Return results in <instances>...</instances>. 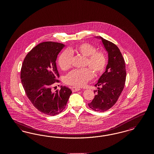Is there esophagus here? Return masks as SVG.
<instances>
[{"label":"esophagus","instance_id":"obj_1","mask_svg":"<svg viewBox=\"0 0 154 154\" xmlns=\"http://www.w3.org/2000/svg\"><path fill=\"white\" fill-rule=\"evenodd\" d=\"M71 89H72V92H77V91H80V88H77V87H73L71 88Z\"/></svg>","mask_w":154,"mask_h":154}]
</instances>
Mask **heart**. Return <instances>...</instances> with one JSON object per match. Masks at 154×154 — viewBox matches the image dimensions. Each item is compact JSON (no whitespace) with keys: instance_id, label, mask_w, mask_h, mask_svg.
<instances>
[{"instance_id":"heart-1","label":"heart","mask_w":154,"mask_h":154,"mask_svg":"<svg viewBox=\"0 0 154 154\" xmlns=\"http://www.w3.org/2000/svg\"><path fill=\"white\" fill-rule=\"evenodd\" d=\"M86 57L85 65H88L96 75H101L104 72L107 65V57L106 53L101 50L96 51L95 47L89 43H82L70 50ZM72 54L69 50H65L59 56L58 65L64 71L69 70L72 66ZM93 77L92 71L88 67L74 70L65 77L66 84L81 87L84 86Z\"/></svg>"}]
</instances>
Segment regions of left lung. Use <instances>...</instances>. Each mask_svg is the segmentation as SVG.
Instances as JSON below:
<instances>
[{
  "label": "left lung",
  "instance_id": "left-lung-1",
  "mask_svg": "<svg viewBox=\"0 0 154 154\" xmlns=\"http://www.w3.org/2000/svg\"><path fill=\"white\" fill-rule=\"evenodd\" d=\"M98 37L102 39L108 52L109 61L106 71L95 84L98 88L94 93L97 94L88 106L94 111L104 112L117 102L124 88L126 72L124 59L117 46L101 37Z\"/></svg>",
  "mask_w": 154,
  "mask_h": 154
}]
</instances>
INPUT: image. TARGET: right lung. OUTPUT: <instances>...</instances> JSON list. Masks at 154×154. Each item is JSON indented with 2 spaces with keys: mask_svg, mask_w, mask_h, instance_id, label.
Wrapping results in <instances>:
<instances>
[{
  "mask_svg": "<svg viewBox=\"0 0 154 154\" xmlns=\"http://www.w3.org/2000/svg\"><path fill=\"white\" fill-rule=\"evenodd\" d=\"M65 47L62 43L45 42L37 45L26 55L21 69V79L25 94L34 107L48 116H55L65 109L72 92L60 87L55 92L52 85L59 82L56 60Z\"/></svg>",
  "mask_w": 154,
  "mask_h": 154,
  "instance_id": "obj_1",
  "label": "right lung"
}]
</instances>
